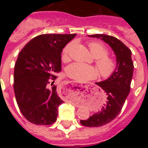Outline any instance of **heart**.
Listing matches in <instances>:
<instances>
[{"mask_svg": "<svg viewBox=\"0 0 148 148\" xmlns=\"http://www.w3.org/2000/svg\"><path fill=\"white\" fill-rule=\"evenodd\" d=\"M73 46V42L69 43L63 49L61 55L63 61H67L69 59L70 50ZM89 47L92 56L96 58L95 64L101 76L104 78L110 77L116 70L117 64L114 58L108 56L109 51L108 48L99 42H90L89 44ZM66 74L70 78L78 82H86L96 78L98 75V70L92 66L84 64L80 62H75L67 66Z\"/></svg>", "mask_w": 148, "mask_h": 148, "instance_id": "1", "label": "heart"}]
</instances>
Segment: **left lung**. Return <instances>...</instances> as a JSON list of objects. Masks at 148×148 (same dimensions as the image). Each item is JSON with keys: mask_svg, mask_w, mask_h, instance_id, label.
Here are the masks:
<instances>
[{"mask_svg": "<svg viewBox=\"0 0 148 148\" xmlns=\"http://www.w3.org/2000/svg\"><path fill=\"white\" fill-rule=\"evenodd\" d=\"M97 38L109 44L116 56L117 68L115 73L107 80L95 83L104 90L106 102L97 113L87 120H81L86 127H101L113 121L121 112L130 90L133 73V63L131 50L121 40L110 35L104 34L89 35Z\"/></svg>", "mask_w": 148, "mask_h": 148, "instance_id": "obj_1", "label": "left lung"}]
</instances>
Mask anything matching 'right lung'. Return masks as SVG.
<instances>
[{
  "mask_svg": "<svg viewBox=\"0 0 148 148\" xmlns=\"http://www.w3.org/2000/svg\"><path fill=\"white\" fill-rule=\"evenodd\" d=\"M75 35H38L19 53L15 65L13 87L18 108L29 122L49 125L57 119L58 108L64 101L57 95L56 86L53 85L57 77L55 74L61 70L62 49Z\"/></svg>",
  "mask_w": 148,
  "mask_h": 148,
  "instance_id": "right-lung-1",
  "label": "right lung"
}]
</instances>
